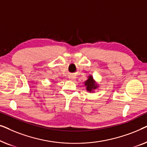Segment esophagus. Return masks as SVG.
Returning <instances> with one entry per match:
<instances>
[{
	"label": "esophagus",
	"instance_id": "obj_1",
	"mask_svg": "<svg viewBox=\"0 0 147 147\" xmlns=\"http://www.w3.org/2000/svg\"><path fill=\"white\" fill-rule=\"evenodd\" d=\"M71 78V79H74V77H72V76H71V78Z\"/></svg>",
	"mask_w": 147,
	"mask_h": 147
}]
</instances>
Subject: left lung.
<instances>
[{
    "label": "left lung",
    "mask_w": 147,
    "mask_h": 147,
    "mask_svg": "<svg viewBox=\"0 0 147 147\" xmlns=\"http://www.w3.org/2000/svg\"><path fill=\"white\" fill-rule=\"evenodd\" d=\"M84 84L86 86V90L90 92H94V90L98 87V85L94 81L93 77L92 76H88V79L85 82Z\"/></svg>",
    "instance_id": "obj_1"
}]
</instances>
